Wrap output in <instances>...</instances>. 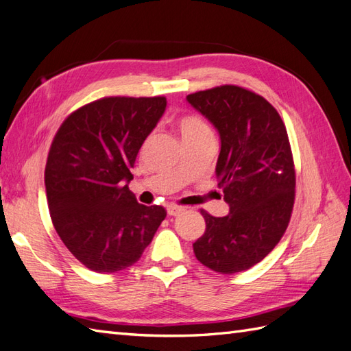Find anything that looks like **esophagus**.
<instances>
[{
	"label": "esophagus",
	"instance_id": "1",
	"mask_svg": "<svg viewBox=\"0 0 351 351\" xmlns=\"http://www.w3.org/2000/svg\"><path fill=\"white\" fill-rule=\"evenodd\" d=\"M184 210V208L182 206H176V205H167V214L170 215V217H176V215H179Z\"/></svg>",
	"mask_w": 351,
	"mask_h": 351
}]
</instances>
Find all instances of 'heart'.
I'll use <instances>...</instances> for the list:
<instances>
[{
    "instance_id": "1",
    "label": "heart",
    "mask_w": 351,
    "mask_h": 351,
    "mask_svg": "<svg viewBox=\"0 0 351 351\" xmlns=\"http://www.w3.org/2000/svg\"><path fill=\"white\" fill-rule=\"evenodd\" d=\"M182 142L195 141L202 137H213V130L197 115H184L176 122Z\"/></svg>"
}]
</instances>
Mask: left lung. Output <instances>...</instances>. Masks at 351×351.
<instances>
[{"instance_id":"left-lung-1","label":"left lung","mask_w":351,"mask_h":351,"mask_svg":"<svg viewBox=\"0 0 351 351\" xmlns=\"http://www.w3.org/2000/svg\"><path fill=\"white\" fill-rule=\"evenodd\" d=\"M221 142L215 173L229 215L202 210L206 230L193 243L202 265L236 274L257 265L286 232L295 203V166L287 130L263 97L234 85L186 95Z\"/></svg>"}]
</instances>
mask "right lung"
Here are the masks:
<instances>
[{"label":"right lung","mask_w":351,"mask_h":351,"mask_svg":"<svg viewBox=\"0 0 351 351\" xmlns=\"http://www.w3.org/2000/svg\"><path fill=\"white\" fill-rule=\"evenodd\" d=\"M165 97H106L73 112L49 151V213L64 245L100 274L134 265L166 218L128 184L137 152L166 110Z\"/></svg>","instance_id":"right-lung-1"}]
</instances>
